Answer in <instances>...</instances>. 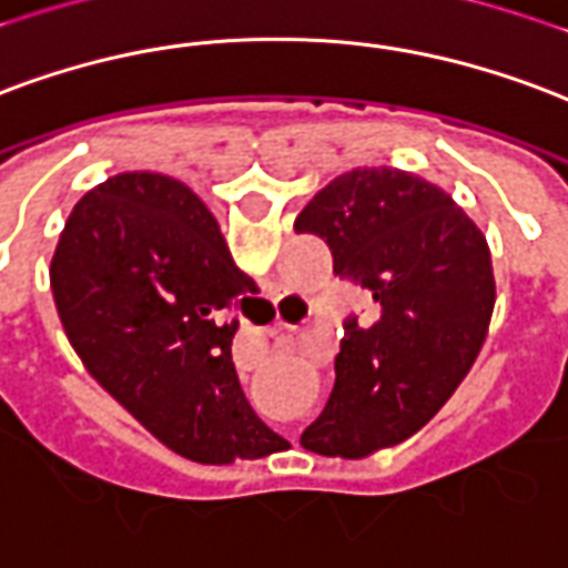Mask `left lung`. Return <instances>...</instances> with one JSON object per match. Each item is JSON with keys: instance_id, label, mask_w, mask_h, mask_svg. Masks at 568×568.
I'll return each instance as SVG.
<instances>
[{"instance_id": "1", "label": "left lung", "mask_w": 568, "mask_h": 568, "mask_svg": "<svg viewBox=\"0 0 568 568\" xmlns=\"http://www.w3.org/2000/svg\"><path fill=\"white\" fill-rule=\"evenodd\" d=\"M295 231L376 301L373 322L346 325L334 390L301 434L306 452L361 460L422 430L473 369L497 301L490 246L448 192L390 165L331 180Z\"/></svg>"}]
</instances>
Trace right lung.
I'll use <instances>...</instances> for the list:
<instances>
[{"mask_svg":"<svg viewBox=\"0 0 568 568\" xmlns=\"http://www.w3.org/2000/svg\"><path fill=\"white\" fill-rule=\"evenodd\" d=\"M50 292L87 373L171 452L213 466L283 452L231 361L229 313L255 283L186 183L123 171L90 189L50 258Z\"/></svg>","mask_w":568,"mask_h":568,"instance_id":"right-lung-1","label":"right lung"}]
</instances>
